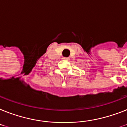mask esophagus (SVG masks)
<instances>
[{
	"mask_svg": "<svg viewBox=\"0 0 127 127\" xmlns=\"http://www.w3.org/2000/svg\"><path fill=\"white\" fill-rule=\"evenodd\" d=\"M64 59V60H68L69 59L68 58V57H63V58Z\"/></svg>",
	"mask_w": 127,
	"mask_h": 127,
	"instance_id": "34e87169",
	"label": "esophagus"
}]
</instances>
